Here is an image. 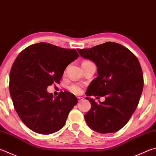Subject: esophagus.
<instances>
[{"instance_id":"34e87169","label":"esophagus","mask_w":156,"mask_h":156,"mask_svg":"<svg viewBox=\"0 0 156 156\" xmlns=\"http://www.w3.org/2000/svg\"><path fill=\"white\" fill-rule=\"evenodd\" d=\"M78 100L79 101H83V100H84V98H83V97H78Z\"/></svg>"}]
</instances>
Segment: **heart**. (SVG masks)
<instances>
[{"label":"heart","mask_w":156,"mask_h":156,"mask_svg":"<svg viewBox=\"0 0 156 156\" xmlns=\"http://www.w3.org/2000/svg\"><path fill=\"white\" fill-rule=\"evenodd\" d=\"M83 87L80 84H78V83H75V84H72V85H70L69 87V90L73 92V93L74 94H80L82 91H83Z\"/></svg>","instance_id":"b5f03b06"}]
</instances>
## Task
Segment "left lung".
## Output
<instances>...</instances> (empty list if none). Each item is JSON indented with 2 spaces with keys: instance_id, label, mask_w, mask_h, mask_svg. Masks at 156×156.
<instances>
[{
  "instance_id": "obj_1",
  "label": "left lung",
  "mask_w": 156,
  "mask_h": 156,
  "mask_svg": "<svg viewBox=\"0 0 156 156\" xmlns=\"http://www.w3.org/2000/svg\"><path fill=\"white\" fill-rule=\"evenodd\" d=\"M77 51L97 66V78L86 91V99L91 104L84 115L87 124L100 133L119 131L135 112L143 89V75L138 58L126 47L112 42ZM91 95L105 96V100L97 104L89 98Z\"/></svg>"
}]
</instances>
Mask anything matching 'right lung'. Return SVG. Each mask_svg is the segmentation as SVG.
Returning a JSON list of instances; mask_svg holds the SVG:
<instances>
[{
    "mask_svg": "<svg viewBox=\"0 0 156 156\" xmlns=\"http://www.w3.org/2000/svg\"><path fill=\"white\" fill-rule=\"evenodd\" d=\"M78 56L74 49L39 43L23 49L14 60L9 73L10 96L20 120L31 130L47 135L65 125L77 98L65 91L54 98L47 88L59 83L67 65Z\"/></svg>",
    "mask_w": 156,
    "mask_h": 156,
    "instance_id": "obj_1",
    "label": "right lung"
}]
</instances>
